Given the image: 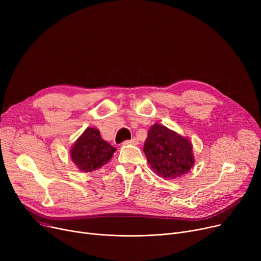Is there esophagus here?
<instances>
[{"instance_id":"1","label":"esophagus","mask_w":261,"mask_h":261,"mask_svg":"<svg viewBox=\"0 0 261 261\" xmlns=\"http://www.w3.org/2000/svg\"><path fill=\"white\" fill-rule=\"evenodd\" d=\"M140 143H139V141L136 140V139H132V140H130V141H126L125 143H123V145H134V146H138Z\"/></svg>"}]
</instances>
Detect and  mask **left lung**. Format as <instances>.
I'll return each mask as SVG.
<instances>
[{"mask_svg": "<svg viewBox=\"0 0 261 261\" xmlns=\"http://www.w3.org/2000/svg\"><path fill=\"white\" fill-rule=\"evenodd\" d=\"M144 152L150 167L163 179H176L195 165L189 139L160 123H154L148 131Z\"/></svg>", "mask_w": 261, "mask_h": 261, "instance_id": "1", "label": "left lung"}]
</instances>
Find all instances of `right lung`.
Wrapping results in <instances>:
<instances>
[{
	"label": "right lung",
	"instance_id": "obj_1",
	"mask_svg": "<svg viewBox=\"0 0 261 261\" xmlns=\"http://www.w3.org/2000/svg\"><path fill=\"white\" fill-rule=\"evenodd\" d=\"M116 148L101 139L98 129L89 127L71 147L70 156L82 172L101 168L112 159Z\"/></svg>",
	"mask_w": 261,
	"mask_h": 261
}]
</instances>
